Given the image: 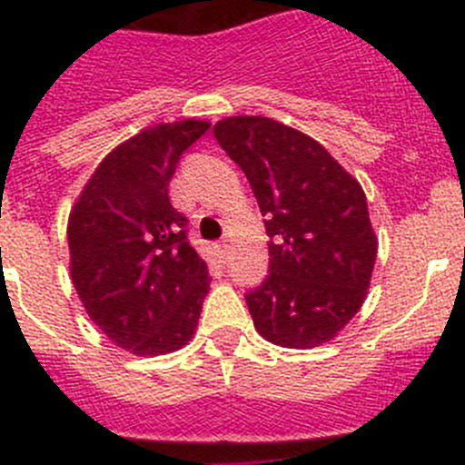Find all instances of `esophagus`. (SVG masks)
<instances>
[{
  "mask_svg": "<svg viewBox=\"0 0 465 465\" xmlns=\"http://www.w3.org/2000/svg\"><path fill=\"white\" fill-rule=\"evenodd\" d=\"M216 249H219L221 258H225V256H228V253H230V244H225V242H223V244H219V246H216Z\"/></svg>",
  "mask_w": 465,
  "mask_h": 465,
  "instance_id": "1",
  "label": "esophagus"
}]
</instances>
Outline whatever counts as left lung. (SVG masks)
<instances>
[{"mask_svg":"<svg viewBox=\"0 0 465 465\" xmlns=\"http://www.w3.org/2000/svg\"><path fill=\"white\" fill-rule=\"evenodd\" d=\"M213 137L252 183L270 237V274L244 295L253 326L279 347L331 342L375 268L363 188L316 139L272 118H223Z\"/></svg>","mask_w":465,"mask_h":465,"instance_id":"8db88e82","label":"left lung"}]
</instances>
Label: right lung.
<instances>
[{"instance_id":"1","label":"right lung","mask_w":465,"mask_h":465,"mask_svg":"<svg viewBox=\"0 0 465 465\" xmlns=\"http://www.w3.org/2000/svg\"><path fill=\"white\" fill-rule=\"evenodd\" d=\"M207 130L195 118L142 130L102 160L69 213L74 289L94 326L134 356L191 342L209 293L207 262L167 191L182 153Z\"/></svg>"}]
</instances>
